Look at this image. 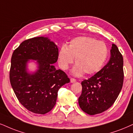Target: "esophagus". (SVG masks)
I'll list each match as a JSON object with an SVG mask.
<instances>
[{
  "label": "esophagus",
  "instance_id": "34e87169",
  "mask_svg": "<svg viewBox=\"0 0 133 133\" xmlns=\"http://www.w3.org/2000/svg\"><path fill=\"white\" fill-rule=\"evenodd\" d=\"M76 80L75 79V78H71V79H70V82H71V83H75V82H76Z\"/></svg>",
  "mask_w": 133,
  "mask_h": 133
}]
</instances>
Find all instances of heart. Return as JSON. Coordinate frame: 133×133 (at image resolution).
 <instances>
[{
	"label": "heart",
	"mask_w": 133,
	"mask_h": 133,
	"mask_svg": "<svg viewBox=\"0 0 133 133\" xmlns=\"http://www.w3.org/2000/svg\"><path fill=\"white\" fill-rule=\"evenodd\" d=\"M108 48L104 42L94 37L79 36L70 41L68 47L62 46L58 52V63L67 70L75 58L76 64L72 73L75 76L93 75L99 71L108 56Z\"/></svg>",
	"instance_id": "1"
}]
</instances>
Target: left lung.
I'll return each instance as SVG.
<instances>
[{"label": "left lung", "instance_id": "1", "mask_svg": "<svg viewBox=\"0 0 133 133\" xmlns=\"http://www.w3.org/2000/svg\"><path fill=\"white\" fill-rule=\"evenodd\" d=\"M109 62L96 75L81 82L78 102L82 110L90 115L105 112L114 104L122 89L123 58L113 44Z\"/></svg>", "mask_w": 133, "mask_h": 133}]
</instances>
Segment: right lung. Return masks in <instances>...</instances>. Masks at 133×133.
Listing matches in <instances>:
<instances>
[{
    "instance_id": "obj_1",
    "label": "right lung",
    "mask_w": 133,
    "mask_h": 133,
    "mask_svg": "<svg viewBox=\"0 0 133 133\" xmlns=\"http://www.w3.org/2000/svg\"><path fill=\"white\" fill-rule=\"evenodd\" d=\"M58 49L47 37H36L21 42L13 52L10 81L21 104L34 114L44 115L56 104L59 89L70 80L53 65L58 60ZM29 59L37 60L38 69L27 71Z\"/></svg>"
}]
</instances>
